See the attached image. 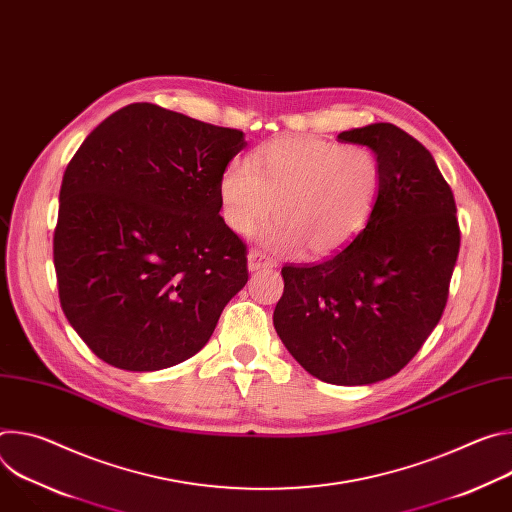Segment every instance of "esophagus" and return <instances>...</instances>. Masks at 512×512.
I'll use <instances>...</instances> for the list:
<instances>
[{
    "instance_id": "1",
    "label": "esophagus",
    "mask_w": 512,
    "mask_h": 512,
    "mask_svg": "<svg viewBox=\"0 0 512 512\" xmlns=\"http://www.w3.org/2000/svg\"><path fill=\"white\" fill-rule=\"evenodd\" d=\"M267 267H275V261L261 249H251L249 251V271H259V269H267Z\"/></svg>"
}]
</instances>
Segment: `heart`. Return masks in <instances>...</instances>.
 Returning a JSON list of instances; mask_svg holds the SVG:
<instances>
[{
	"instance_id": "b5f03b06",
	"label": "heart",
	"mask_w": 512,
	"mask_h": 512,
	"mask_svg": "<svg viewBox=\"0 0 512 512\" xmlns=\"http://www.w3.org/2000/svg\"><path fill=\"white\" fill-rule=\"evenodd\" d=\"M383 170L367 145L291 135L255 150L247 164L231 162L218 180L223 216L239 233H255L273 212L265 241L322 257L352 241L375 210Z\"/></svg>"
}]
</instances>
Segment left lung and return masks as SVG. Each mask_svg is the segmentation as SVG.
Listing matches in <instances>:
<instances>
[{"instance_id": "8db88e82", "label": "left lung", "mask_w": 512, "mask_h": 512, "mask_svg": "<svg viewBox=\"0 0 512 512\" xmlns=\"http://www.w3.org/2000/svg\"><path fill=\"white\" fill-rule=\"evenodd\" d=\"M383 170L364 229L316 265H283L275 330L302 367L332 385L397 375L440 322L460 251L450 184L431 154L393 123L342 131Z\"/></svg>"}]
</instances>
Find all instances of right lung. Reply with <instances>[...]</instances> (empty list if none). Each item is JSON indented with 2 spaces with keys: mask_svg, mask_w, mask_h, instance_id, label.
Instances as JSON below:
<instances>
[{
  "mask_svg": "<svg viewBox=\"0 0 512 512\" xmlns=\"http://www.w3.org/2000/svg\"><path fill=\"white\" fill-rule=\"evenodd\" d=\"M243 131L131 103L68 162L54 229L58 298L107 364L160 371L194 356L249 279L218 180Z\"/></svg>",
  "mask_w": 512,
  "mask_h": 512,
  "instance_id": "add662e5",
  "label": "right lung"
}]
</instances>
